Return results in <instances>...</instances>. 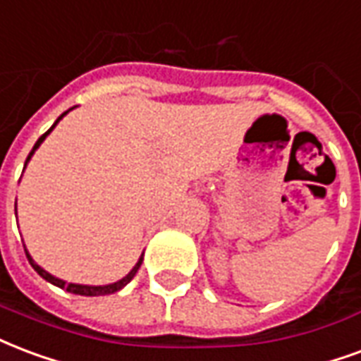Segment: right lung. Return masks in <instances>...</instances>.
Returning <instances> with one entry per match:
<instances>
[{
	"mask_svg": "<svg viewBox=\"0 0 361 361\" xmlns=\"http://www.w3.org/2000/svg\"><path fill=\"white\" fill-rule=\"evenodd\" d=\"M72 109H74V106H72ZM72 109H68V111H66V113L61 114V116H59V118L55 120V124H53V126L49 128V130H47V132H45L44 135H42V137H39L38 141H36V145L32 147L30 154H28V159H26V162H24V168H26V164H28V162H30V159H32V157H34V153H36V151H38V147L42 145V143H44L45 137H47V135H49V133L53 132V128L57 126L59 122H61V120L65 118L66 114L71 113ZM23 172H24V170H23ZM15 216H17V202H15ZM24 252H26V258H28V262H30L32 268L36 269V271H38L39 276L44 277L45 281H49V283H51V285H55V287H61V289H66V290H68V293H72V295H82V296L113 295V293H116V290L124 289V287H126L128 283L132 281L133 276H135V274H137V269H140L141 262H143V255H141V256H140V260H137V264H135V266H133V268L130 269V274H128V276H124V277H122V279H118V281L109 283V285H80V283H66V281H63V279H59V277L51 276V274H49V271H45V269L42 268V266H38V264L34 262V258H32L30 252H28V250H26V248H24Z\"/></svg>",
	"mask_w": 361,
	"mask_h": 361,
	"instance_id": "add662e5",
	"label": "right lung"
}]
</instances>
